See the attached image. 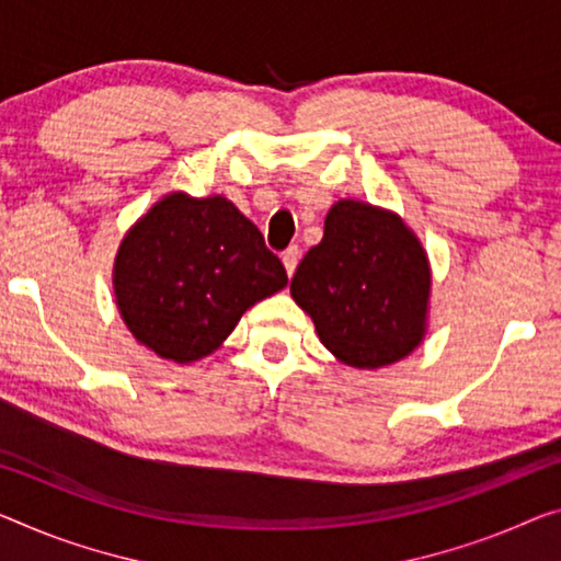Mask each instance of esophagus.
<instances>
[{
  "label": "esophagus",
  "instance_id": "34e87169",
  "mask_svg": "<svg viewBox=\"0 0 561 561\" xmlns=\"http://www.w3.org/2000/svg\"><path fill=\"white\" fill-rule=\"evenodd\" d=\"M298 257H300V251L298 245H290L286 253H283V265H286V273L293 275L296 273V265H298Z\"/></svg>",
  "mask_w": 561,
  "mask_h": 561
}]
</instances>
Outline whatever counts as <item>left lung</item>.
I'll use <instances>...</instances> for the list:
<instances>
[{"label":"left lung","mask_w":561,"mask_h":561,"mask_svg":"<svg viewBox=\"0 0 561 561\" xmlns=\"http://www.w3.org/2000/svg\"><path fill=\"white\" fill-rule=\"evenodd\" d=\"M290 296L341 364L383 368L424 341L431 263L401 215L343 197L293 275Z\"/></svg>","instance_id":"1"}]
</instances>
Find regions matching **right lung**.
Segmentation results:
<instances>
[{"label": "right lung", "instance_id": "right-lung-1", "mask_svg": "<svg viewBox=\"0 0 561 561\" xmlns=\"http://www.w3.org/2000/svg\"><path fill=\"white\" fill-rule=\"evenodd\" d=\"M280 257L228 197L162 195L117 248L112 288L145 348L195 364L222 346L240 316L286 288Z\"/></svg>", "mask_w": 561, "mask_h": 561}]
</instances>
